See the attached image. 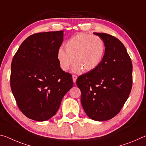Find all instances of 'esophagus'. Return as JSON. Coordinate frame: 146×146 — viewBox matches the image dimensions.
I'll return each instance as SVG.
<instances>
[{
  "mask_svg": "<svg viewBox=\"0 0 146 146\" xmlns=\"http://www.w3.org/2000/svg\"><path fill=\"white\" fill-rule=\"evenodd\" d=\"M72 78H73V82H76V80L77 79V77L76 75H73L72 76Z\"/></svg>",
  "mask_w": 146,
  "mask_h": 146,
  "instance_id": "34e87169",
  "label": "esophagus"
}]
</instances>
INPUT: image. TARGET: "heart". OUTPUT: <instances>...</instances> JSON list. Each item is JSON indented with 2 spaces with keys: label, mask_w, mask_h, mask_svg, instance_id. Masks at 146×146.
Masks as SVG:
<instances>
[{
  "label": "heart",
  "mask_w": 146,
  "mask_h": 146,
  "mask_svg": "<svg viewBox=\"0 0 146 146\" xmlns=\"http://www.w3.org/2000/svg\"><path fill=\"white\" fill-rule=\"evenodd\" d=\"M65 49L59 48L57 60L63 71H68L73 63V71L78 73L82 69L90 71L96 69L102 61L105 45L100 37L79 33L69 39L65 44Z\"/></svg>",
  "instance_id": "b5f03b06"
}]
</instances>
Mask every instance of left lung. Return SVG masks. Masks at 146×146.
<instances>
[{"mask_svg":"<svg viewBox=\"0 0 146 146\" xmlns=\"http://www.w3.org/2000/svg\"><path fill=\"white\" fill-rule=\"evenodd\" d=\"M105 45L98 67L79 76L77 85L81 91L83 109L90 118L106 121L115 116L131 93L133 65L123 44L110 34L97 33Z\"/></svg>","mask_w":146,"mask_h":146,"instance_id":"8db88e82","label":"left lung"}]
</instances>
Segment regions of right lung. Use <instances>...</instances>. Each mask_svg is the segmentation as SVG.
<instances>
[{"instance_id":"add662e5","label":"right lung","mask_w":146,"mask_h":146,"mask_svg":"<svg viewBox=\"0 0 146 146\" xmlns=\"http://www.w3.org/2000/svg\"><path fill=\"white\" fill-rule=\"evenodd\" d=\"M63 38L62 31L32 34L13 58L11 92L20 110L30 119H49L73 87L72 76L60 68L56 57Z\"/></svg>"}]
</instances>
